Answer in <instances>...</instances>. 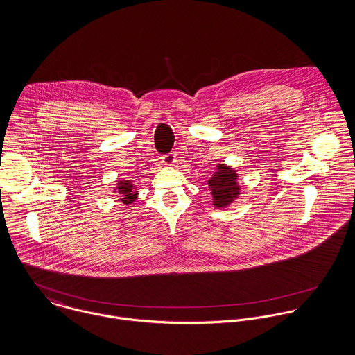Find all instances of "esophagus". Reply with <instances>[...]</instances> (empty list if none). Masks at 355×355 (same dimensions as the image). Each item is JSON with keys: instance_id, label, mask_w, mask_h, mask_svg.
Wrapping results in <instances>:
<instances>
[{"instance_id": "1", "label": "esophagus", "mask_w": 355, "mask_h": 355, "mask_svg": "<svg viewBox=\"0 0 355 355\" xmlns=\"http://www.w3.org/2000/svg\"><path fill=\"white\" fill-rule=\"evenodd\" d=\"M162 163L166 166H173L175 163V155L174 153H167L162 157Z\"/></svg>"}]
</instances>
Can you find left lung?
<instances>
[{
  "label": "left lung",
  "instance_id": "obj_1",
  "mask_svg": "<svg viewBox=\"0 0 355 355\" xmlns=\"http://www.w3.org/2000/svg\"><path fill=\"white\" fill-rule=\"evenodd\" d=\"M209 189L211 193V205L216 209L229 207L241 193L239 174L234 167L225 163H216L215 171L210 177Z\"/></svg>",
  "mask_w": 355,
  "mask_h": 355
}]
</instances>
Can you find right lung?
Returning a JSON list of instances; mask_svg holds the SVG:
<instances>
[{
    "label": "right lung",
    "instance_id": "right-lung-1",
    "mask_svg": "<svg viewBox=\"0 0 355 355\" xmlns=\"http://www.w3.org/2000/svg\"><path fill=\"white\" fill-rule=\"evenodd\" d=\"M114 193L119 195V200L123 205H132L139 199V188L135 185L132 180H118L115 181V187L112 188Z\"/></svg>",
    "mask_w": 355,
    "mask_h": 355
}]
</instances>
